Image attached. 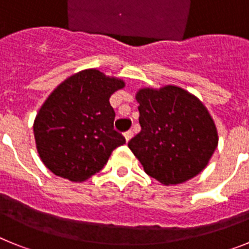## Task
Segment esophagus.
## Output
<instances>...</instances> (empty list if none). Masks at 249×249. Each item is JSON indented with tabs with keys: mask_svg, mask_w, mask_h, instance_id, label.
<instances>
[{
	"mask_svg": "<svg viewBox=\"0 0 249 249\" xmlns=\"http://www.w3.org/2000/svg\"><path fill=\"white\" fill-rule=\"evenodd\" d=\"M123 136H124V140H126V142H128V141L133 137V132L128 131V132H126V133H124Z\"/></svg>",
	"mask_w": 249,
	"mask_h": 249,
	"instance_id": "1",
	"label": "esophagus"
}]
</instances>
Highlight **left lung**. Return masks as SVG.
Instances as JSON below:
<instances>
[{
    "instance_id": "left-lung-1",
    "label": "left lung",
    "mask_w": 249,
    "mask_h": 249,
    "mask_svg": "<svg viewBox=\"0 0 249 249\" xmlns=\"http://www.w3.org/2000/svg\"><path fill=\"white\" fill-rule=\"evenodd\" d=\"M141 132L128 142L144 172L164 186L201 173L218 146L212 116L198 97L178 86L136 93Z\"/></svg>"
}]
</instances>
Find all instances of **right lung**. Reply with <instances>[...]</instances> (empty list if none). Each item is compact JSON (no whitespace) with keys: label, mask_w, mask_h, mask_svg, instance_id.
I'll return each mask as SVG.
<instances>
[{"label":"right lung","mask_w":249,"mask_h":249,"mask_svg":"<svg viewBox=\"0 0 249 249\" xmlns=\"http://www.w3.org/2000/svg\"><path fill=\"white\" fill-rule=\"evenodd\" d=\"M126 86L96 68L77 72L59 83L34 122L39 158L53 175L83 182L103 168L112 151L126 141L113 129L109 97Z\"/></svg>","instance_id":"obj_1"}]
</instances>
